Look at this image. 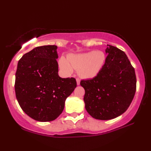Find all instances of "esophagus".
<instances>
[{"label":"esophagus","mask_w":151,"mask_h":151,"mask_svg":"<svg viewBox=\"0 0 151 151\" xmlns=\"http://www.w3.org/2000/svg\"><path fill=\"white\" fill-rule=\"evenodd\" d=\"M80 82H81V80L79 79L78 78H76V83H77V85H80Z\"/></svg>","instance_id":"1"}]
</instances>
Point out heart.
<instances>
[{"label": "heart", "mask_w": 151, "mask_h": 151, "mask_svg": "<svg viewBox=\"0 0 151 151\" xmlns=\"http://www.w3.org/2000/svg\"><path fill=\"white\" fill-rule=\"evenodd\" d=\"M105 55L102 51H91L83 54L70 55L68 61L65 58H60L59 65L61 69L66 73L71 74L73 68L79 69L82 77L93 78L101 70L105 62Z\"/></svg>", "instance_id": "b5f03b06"}]
</instances>
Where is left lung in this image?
Instances as JSON below:
<instances>
[{"instance_id":"8db88e82","label":"left lung","mask_w":151,"mask_h":151,"mask_svg":"<svg viewBox=\"0 0 151 151\" xmlns=\"http://www.w3.org/2000/svg\"><path fill=\"white\" fill-rule=\"evenodd\" d=\"M107 57L95 77L82 80L84 101L90 115L99 120H110L121 115L133 99L137 88L134 68L124 51L107 45Z\"/></svg>"}]
</instances>
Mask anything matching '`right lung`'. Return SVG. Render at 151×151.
<instances>
[{
    "instance_id": "1",
    "label": "right lung",
    "mask_w": 151,
    "mask_h": 151,
    "mask_svg": "<svg viewBox=\"0 0 151 151\" xmlns=\"http://www.w3.org/2000/svg\"><path fill=\"white\" fill-rule=\"evenodd\" d=\"M57 47H37L19 60L14 89L20 106L30 118L40 122L54 121L76 87L75 78L58 76Z\"/></svg>"
}]
</instances>
